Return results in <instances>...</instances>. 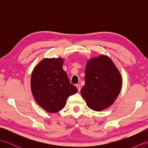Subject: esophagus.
Returning a JSON list of instances; mask_svg holds the SVG:
<instances>
[{"instance_id": "esophagus-1", "label": "esophagus", "mask_w": 148, "mask_h": 148, "mask_svg": "<svg viewBox=\"0 0 148 148\" xmlns=\"http://www.w3.org/2000/svg\"><path fill=\"white\" fill-rule=\"evenodd\" d=\"M76 87H77V90H78V91H79V92H80V90H81V86H80V84H76Z\"/></svg>"}]
</instances>
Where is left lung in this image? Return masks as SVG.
Masks as SVG:
<instances>
[{"label":"left lung","mask_w":148,"mask_h":148,"mask_svg":"<svg viewBox=\"0 0 148 148\" xmlns=\"http://www.w3.org/2000/svg\"><path fill=\"white\" fill-rule=\"evenodd\" d=\"M85 84L81 95L91 109L100 111L111 106L117 99L122 86L121 76L111 59L100 55L88 61Z\"/></svg>","instance_id":"obj_1"}]
</instances>
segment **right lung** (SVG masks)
Instances as JSON below:
<instances>
[{
	"label": "right lung",
	"mask_w": 148,
	"mask_h": 148,
	"mask_svg": "<svg viewBox=\"0 0 148 148\" xmlns=\"http://www.w3.org/2000/svg\"><path fill=\"white\" fill-rule=\"evenodd\" d=\"M63 63L62 58L43 59L31 76V90L36 102L51 113L62 110L68 97L77 92L63 70Z\"/></svg>",
	"instance_id": "obj_1"
}]
</instances>
